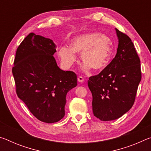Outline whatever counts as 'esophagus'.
Returning a JSON list of instances; mask_svg holds the SVG:
<instances>
[{"mask_svg":"<svg viewBox=\"0 0 151 151\" xmlns=\"http://www.w3.org/2000/svg\"><path fill=\"white\" fill-rule=\"evenodd\" d=\"M78 81L80 82V83H83V82L84 81V78L83 77V76H79L78 77Z\"/></svg>","mask_w":151,"mask_h":151,"instance_id":"34e87169","label":"esophagus"}]
</instances>
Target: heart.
<instances>
[{"label":"heart","instance_id":"heart-1","mask_svg":"<svg viewBox=\"0 0 151 151\" xmlns=\"http://www.w3.org/2000/svg\"><path fill=\"white\" fill-rule=\"evenodd\" d=\"M70 47H61L58 57L64 66L69 67L76 60L75 52L81 53L83 69L93 68L99 72L105 68L114 50V44L109 36L98 32L79 35L70 40Z\"/></svg>","mask_w":151,"mask_h":151}]
</instances>
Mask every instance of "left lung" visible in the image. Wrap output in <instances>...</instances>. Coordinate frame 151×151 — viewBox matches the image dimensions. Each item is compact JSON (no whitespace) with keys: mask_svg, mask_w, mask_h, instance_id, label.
<instances>
[{"mask_svg":"<svg viewBox=\"0 0 151 151\" xmlns=\"http://www.w3.org/2000/svg\"><path fill=\"white\" fill-rule=\"evenodd\" d=\"M115 30L119 39L115 57L88 81L94 116L103 121L119 119L131 109L141 80L140 60L134 44L126 34Z\"/></svg>","mask_w":151,"mask_h":151,"instance_id":"obj_1","label":"left lung"}]
</instances>
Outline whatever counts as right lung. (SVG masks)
<instances>
[{"label": "right lung", "instance_id": "1", "mask_svg": "<svg viewBox=\"0 0 151 151\" xmlns=\"http://www.w3.org/2000/svg\"><path fill=\"white\" fill-rule=\"evenodd\" d=\"M56 52L52 40L30 33L17 48L12 70L18 97L36 118L47 123L63 118L66 94L77 85L75 73L57 66Z\"/></svg>", "mask_w": 151, "mask_h": 151}]
</instances>
